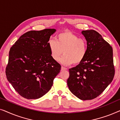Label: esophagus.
<instances>
[{
    "label": "esophagus",
    "instance_id": "obj_1",
    "mask_svg": "<svg viewBox=\"0 0 120 120\" xmlns=\"http://www.w3.org/2000/svg\"><path fill=\"white\" fill-rule=\"evenodd\" d=\"M67 70V68H65V67H64L63 66H62L61 67V70Z\"/></svg>",
    "mask_w": 120,
    "mask_h": 120
}]
</instances>
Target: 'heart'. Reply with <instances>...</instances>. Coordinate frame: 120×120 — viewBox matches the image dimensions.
Wrapping results in <instances>:
<instances>
[{"mask_svg": "<svg viewBox=\"0 0 120 120\" xmlns=\"http://www.w3.org/2000/svg\"><path fill=\"white\" fill-rule=\"evenodd\" d=\"M48 46L51 56L55 61L59 60L63 53L64 54L60 62L65 65L79 64L84 60L87 52V41L68 31L59 33L56 40H49Z\"/></svg>", "mask_w": 120, "mask_h": 120, "instance_id": "b5f03b06", "label": "heart"}]
</instances>
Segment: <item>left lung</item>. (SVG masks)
Listing matches in <instances>:
<instances>
[{"label": "left lung", "mask_w": 120, "mask_h": 120, "mask_svg": "<svg viewBox=\"0 0 120 120\" xmlns=\"http://www.w3.org/2000/svg\"><path fill=\"white\" fill-rule=\"evenodd\" d=\"M87 52L83 61L69 69V89L81 100L99 96L111 82L115 75L112 47L94 30H83Z\"/></svg>", "instance_id": "left-lung-1"}]
</instances>
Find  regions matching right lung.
Returning <instances> with one entry per match:
<instances>
[{
	"label": "right lung",
	"mask_w": 120,
	"mask_h": 120,
	"mask_svg": "<svg viewBox=\"0 0 120 120\" xmlns=\"http://www.w3.org/2000/svg\"><path fill=\"white\" fill-rule=\"evenodd\" d=\"M55 29L31 30L19 38L9 51L5 73L21 96L35 99L48 92L61 66L51 56L48 42Z\"/></svg>",
	"instance_id": "obj_1"
}]
</instances>
